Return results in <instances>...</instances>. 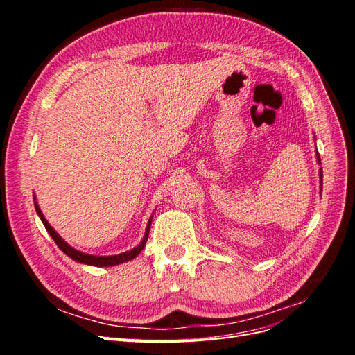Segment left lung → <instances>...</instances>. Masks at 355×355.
<instances>
[{"label":"left lung","instance_id":"left-lung-1","mask_svg":"<svg viewBox=\"0 0 355 355\" xmlns=\"http://www.w3.org/2000/svg\"><path fill=\"white\" fill-rule=\"evenodd\" d=\"M314 139H315V136H314ZM315 155H317V163L321 164V159H320L318 153ZM318 176H320V194H321V191H323V168H321V167H320V171H318Z\"/></svg>","mask_w":355,"mask_h":355}]
</instances>
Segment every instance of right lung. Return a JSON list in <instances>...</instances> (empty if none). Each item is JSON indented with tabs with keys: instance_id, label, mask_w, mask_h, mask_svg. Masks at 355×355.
Segmentation results:
<instances>
[{
	"instance_id": "obj_1",
	"label": "right lung",
	"mask_w": 355,
	"mask_h": 355,
	"mask_svg": "<svg viewBox=\"0 0 355 355\" xmlns=\"http://www.w3.org/2000/svg\"><path fill=\"white\" fill-rule=\"evenodd\" d=\"M34 206H35V210H37V214L40 216L42 225H44L47 232L50 234V237L55 240V243L58 244L59 249L65 253L67 256H69L72 261L75 262H80V263H84V265H90V266H115V265H120V263H124V262H128L135 259V257L141 253L144 250V247L148 241V235H149V228H151V223H153V218H149L148 220V225H146V230H145V234H144V239L142 241L139 243L136 247H133L132 250H127L124 253H120V254H112V256H96V254H89V253H84V252H80L77 249H73L72 245H69L65 240H63L60 235L55 231V228L51 227V225L49 223V220L44 218V214H42L38 202H37V197L34 196Z\"/></svg>"
}]
</instances>
